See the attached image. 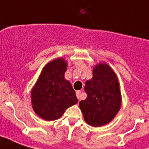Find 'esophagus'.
<instances>
[{"label":"esophagus","mask_w":149,"mask_h":149,"mask_svg":"<svg viewBox=\"0 0 149 149\" xmlns=\"http://www.w3.org/2000/svg\"><path fill=\"white\" fill-rule=\"evenodd\" d=\"M76 95H77V98H78V99L79 100V99H80V95H81V91H77V92H76Z\"/></svg>","instance_id":"1"}]
</instances>
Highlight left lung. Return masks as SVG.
<instances>
[{
  "label": "left lung",
  "instance_id": "left-lung-1",
  "mask_svg": "<svg viewBox=\"0 0 149 149\" xmlns=\"http://www.w3.org/2000/svg\"><path fill=\"white\" fill-rule=\"evenodd\" d=\"M87 97L79 102L86 123L101 127L112 121L119 112L122 96L116 73L108 64L100 63L93 68V77L86 81Z\"/></svg>",
  "mask_w": 149,
  "mask_h": 149
}]
</instances>
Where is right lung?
<instances>
[{
    "label": "right lung",
    "mask_w": 149,
    "mask_h": 149,
    "mask_svg": "<svg viewBox=\"0 0 149 149\" xmlns=\"http://www.w3.org/2000/svg\"><path fill=\"white\" fill-rule=\"evenodd\" d=\"M66 68L67 62L63 58L48 63L31 90L33 109L42 120H58L68 107L78 103L71 83L64 77Z\"/></svg>",
    "instance_id": "right-lung-1"
}]
</instances>
